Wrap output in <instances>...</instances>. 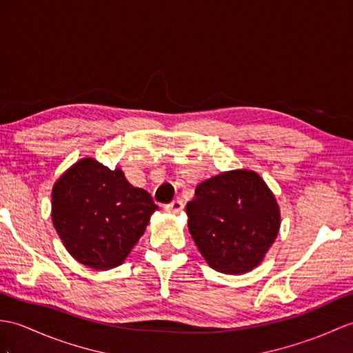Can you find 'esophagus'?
<instances>
[{"label":"esophagus","instance_id":"obj_1","mask_svg":"<svg viewBox=\"0 0 353 353\" xmlns=\"http://www.w3.org/2000/svg\"><path fill=\"white\" fill-rule=\"evenodd\" d=\"M183 208H185V204H183V201H180V200H176V201H171L170 204H167L165 208V212H168V214H173V215H177V214H180V212L183 210Z\"/></svg>","mask_w":353,"mask_h":353}]
</instances>
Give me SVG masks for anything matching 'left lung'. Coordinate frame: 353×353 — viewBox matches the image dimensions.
<instances>
[{
    "label": "left lung",
    "instance_id": "8db88e82",
    "mask_svg": "<svg viewBox=\"0 0 353 353\" xmlns=\"http://www.w3.org/2000/svg\"><path fill=\"white\" fill-rule=\"evenodd\" d=\"M188 228L208 265L241 275L257 268L280 232L274 192L256 171H224L195 188L186 204Z\"/></svg>",
    "mask_w": 353,
    "mask_h": 353
}]
</instances>
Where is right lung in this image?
<instances>
[{
	"label": "right lung",
	"mask_w": 353,
	"mask_h": 353,
	"mask_svg": "<svg viewBox=\"0 0 353 353\" xmlns=\"http://www.w3.org/2000/svg\"><path fill=\"white\" fill-rule=\"evenodd\" d=\"M158 206L150 194L130 185L120 168L83 158L52 188V224L81 265L108 270L126 260Z\"/></svg>",
	"instance_id": "1"
}]
</instances>
